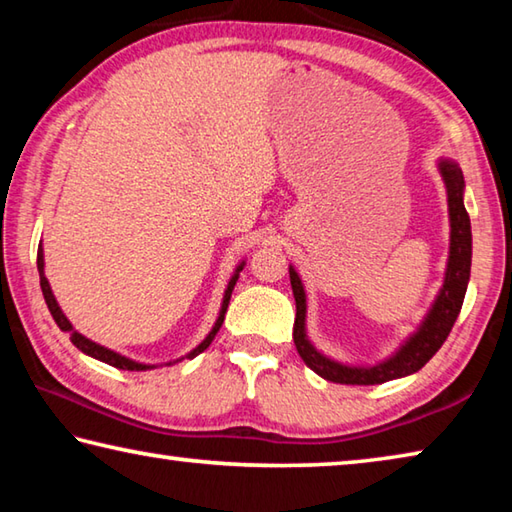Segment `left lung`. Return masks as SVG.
I'll return each instance as SVG.
<instances>
[{"mask_svg": "<svg viewBox=\"0 0 512 512\" xmlns=\"http://www.w3.org/2000/svg\"><path fill=\"white\" fill-rule=\"evenodd\" d=\"M438 171L443 176L447 189V210H449V257L445 268V280L440 287L436 300L429 307L427 316L422 318L418 329L397 348L391 357L372 363V366H352L329 359L327 354L316 350V345L307 336V293L302 287L298 271L289 266L291 289L296 298V323H293V343L307 366L327 381L334 384L350 386H372L384 384V381L409 377L418 372L433 354L440 350V345L452 332L458 314H461L463 298L470 282L472 268V228L470 216H467L463 194L465 180L458 162L449 158L438 160Z\"/></svg>", "mask_w": 512, "mask_h": 512, "instance_id": "obj_1", "label": "left lung"}]
</instances>
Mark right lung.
Listing matches in <instances>:
<instances>
[{
  "label": "right lung",
  "instance_id": "obj_1",
  "mask_svg": "<svg viewBox=\"0 0 512 512\" xmlns=\"http://www.w3.org/2000/svg\"><path fill=\"white\" fill-rule=\"evenodd\" d=\"M244 266H246V262H241V264L235 268V273H232L228 287H225V291H223V300H221L219 316H216V323L212 325L210 334H207L205 339H203L201 343H198L192 352H187L183 359H194V357H198V354H201L203 350L210 348V343L214 341L216 332H219V329H221V323H223V318H225V311H228V302H230V296H232V289H235V284H237V280H239V273L244 271ZM38 273H40V289H42V296H45V302H47V307H49V311H51V316H54L56 325H58L60 329H63V332H69V341H72V343L76 345V348H79L83 354H88V357L99 359V361H103V363H108V366L119 368V370H151V368H158V366H151V363H140V361L128 359V357H124V354L103 348V345L90 341L88 336H83V334L76 332L74 325L69 323L67 316L63 314V309L58 307V300H56V296H54V291H51V287H49V280L45 277V253H42V244H40V248H38ZM183 359L169 361V363H164V366H173V363H178V361H183Z\"/></svg>",
  "mask_w": 512,
  "mask_h": 512
}]
</instances>
